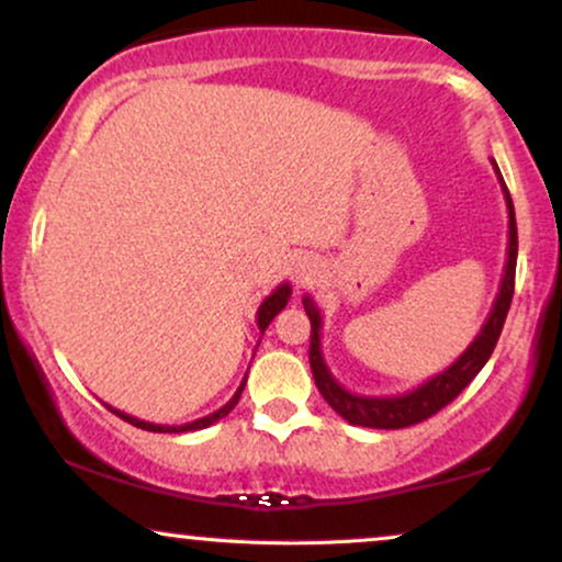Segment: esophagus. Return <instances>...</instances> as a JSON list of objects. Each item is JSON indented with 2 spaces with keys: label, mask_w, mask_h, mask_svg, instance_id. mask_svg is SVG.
Listing matches in <instances>:
<instances>
[{
  "label": "esophagus",
  "mask_w": 562,
  "mask_h": 562,
  "mask_svg": "<svg viewBox=\"0 0 562 562\" xmlns=\"http://www.w3.org/2000/svg\"><path fill=\"white\" fill-rule=\"evenodd\" d=\"M290 274H293V282L295 288H306L308 282H314V277L319 274V259L312 254H303L299 259L293 261V269H290Z\"/></svg>",
  "instance_id": "esophagus-1"
}]
</instances>
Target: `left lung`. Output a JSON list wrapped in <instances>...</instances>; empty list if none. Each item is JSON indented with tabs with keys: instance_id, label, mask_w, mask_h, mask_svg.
Wrapping results in <instances>:
<instances>
[{
	"instance_id": "8db88e82",
	"label": "left lung",
	"mask_w": 562,
	"mask_h": 562,
	"mask_svg": "<svg viewBox=\"0 0 562 562\" xmlns=\"http://www.w3.org/2000/svg\"><path fill=\"white\" fill-rule=\"evenodd\" d=\"M496 169V164H494ZM502 192L507 200V216H509V240H507V263L505 274H502L499 293L492 306V314L483 322L481 333L475 335V340L465 351L460 353L454 364L447 367L443 372H438L436 378L425 380L417 389L402 393V396H357V393L346 391L338 380L333 378V372L327 370L325 357H322V314L314 303L312 295H303V308H306L308 322H312V346H308V362H312L314 383L325 402L338 412L344 420L351 425H362V428H380V430H398L417 425L428 417H434L438 409H443L449 402H454L462 391L468 389V383L483 370V364L492 357L496 340H499L502 327H505L509 303H513V290H515V263H518V224H515V209L513 198H509L505 179H502L499 169Z\"/></svg>"
}]
</instances>
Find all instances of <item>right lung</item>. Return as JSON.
Segmentation results:
<instances>
[{
	"label": "right lung",
	"mask_w": 562,
	"mask_h": 562,
	"mask_svg": "<svg viewBox=\"0 0 562 562\" xmlns=\"http://www.w3.org/2000/svg\"><path fill=\"white\" fill-rule=\"evenodd\" d=\"M290 293H293V290H290V285L288 282H282L280 288L274 290L272 295H267V299H263V303L259 306V312H256V322H259V330H261V335H263V330H267L269 327V322H272L277 314L282 312V308L288 306V299H290ZM243 389H245V380L240 383V389L235 391V396L229 398L227 404L222 406V409H216L214 415H205V417H200V420H195V423H184V425H156V423H145V420H137V417H132V415H126V412H121V409H113L111 404H105L108 409L113 412V415H119L121 420H126V423H132L134 428H142V430H153V434H187V430H200V428H209V425H214L216 420H222V417H227L232 409H235V404L240 402V393H243Z\"/></svg>",
	"instance_id": "1"
}]
</instances>
